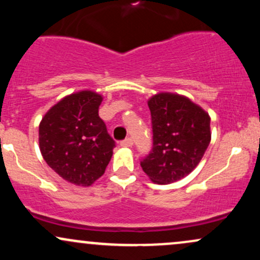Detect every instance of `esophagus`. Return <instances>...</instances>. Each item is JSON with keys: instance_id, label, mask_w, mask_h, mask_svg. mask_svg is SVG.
I'll return each instance as SVG.
<instances>
[{"instance_id": "1", "label": "esophagus", "mask_w": 260, "mask_h": 260, "mask_svg": "<svg viewBox=\"0 0 260 260\" xmlns=\"http://www.w3.org/2000/svg\"><path fill=\"white\" fill-rule=\"evenodd\" d=\"M121 147H124V148H131L133 145V140L131 138H126L124 140H122L120 143Z\"/></svg>"}]
</instances>
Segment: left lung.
<instances>
[{
	"label": "left lung",
	"mask_w": 260,
	"mask_h": 260,
	"mask_svg": "<svg viewBox=\"0 0 260 260\" xmlns=\"http://www.w3.org/2000/svg\"><path fill=\"white\" fill-rule=\"evenodd\" d=\"M153 123V150L140 162L156 184L189 175L201 162L211 140L210 116L189 98L157 92L148 100Z\"/></svg>",
	"instance_id": "obj_1"
}]
</instances>
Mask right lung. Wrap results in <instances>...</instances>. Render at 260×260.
I'll return each mask as SVG.
<instances>
[{
    "label": "right lung",
    "mask_w": 260,
    "mask_h": 260,
    "mask_svg": "<svg viewBox=\"0 0 260 260\" xmlns=\"http://www.w3.org/2000/svg\"><path fill=\"white\" fill-rule=\"evenodd\" d=\"M104 96L94 90L66 95L39 124V148L47 165L76 186L89 187L105 174L115 142L99 117Z\"/></svg>",
    "instance_id": "add662e5"
}]
</instances>
